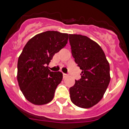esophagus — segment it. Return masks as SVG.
Listing matches in <instances>:
<instances>
[{
  "mask_svg": "<svg viewBox=\"0 0 129 129\" xmlns=\"http://www.w3.org/2000/svg\"><path fill=\"white\" fill-rule=\"evenodd\" d=\"M63 78H66V77H68V75L66 73H63Z\"/></svg>",
  "mask_w": 129,
  "mask_h": 129,
  "instance_id": "1",
  "label": "esophagus"
}]
</instances>
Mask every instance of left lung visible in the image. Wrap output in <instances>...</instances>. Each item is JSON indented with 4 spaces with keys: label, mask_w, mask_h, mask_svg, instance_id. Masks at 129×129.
I'll use <instances>...</instances> for the list:
<instances>
[{
    "label": "left lung",
    "mask_w": 129,
    "mask_h": 129,
    "mask_svg": "<svg viewBox=\"0 0 129 129\" xmlns=\"http://www.w3.org/2000/svg\"><path fill=\"white\" fill-rule=\"evenodd\" d=\"M69 40L73 57L82 70L81 78L69 88L71 101L80 108H91L100 101L109 84V63L101 47L87 36L69 34Z\"/></svg>",
    "instance_id": "obj_1"
}]
</instances>
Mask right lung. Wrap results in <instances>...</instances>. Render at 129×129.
Listing matches in <instances>:
<instances>
[{
    "label": "right lung",
    "instance_id": "add662e5",
    "mask_svg": "<svg viewBox=\"0 0 129 129\" xmlns=\"http://www.w3.org/2000/svg\"><path fill=\"white\" fill-rule=\"evenodd\" d=\"M68 36L58 31H46L24 46L18 59L17 81L25 98L32 104L42 105L52 100L63 75L51 71L46 66L68 43Z\"/></svg>",
    "mask_w": 129,
    "mask_h": 129
}]
</instances>
